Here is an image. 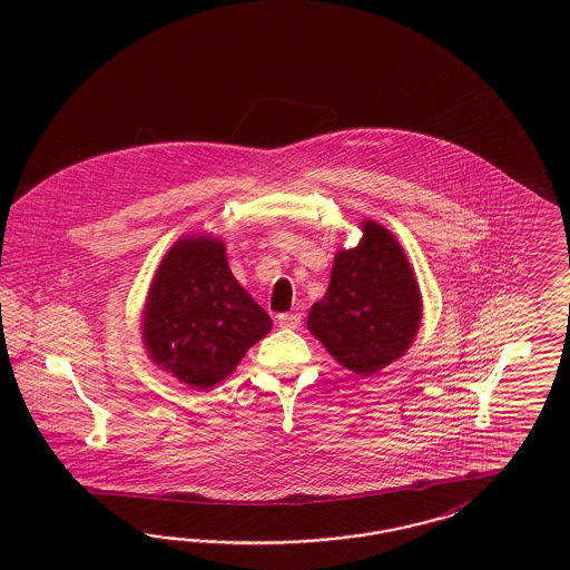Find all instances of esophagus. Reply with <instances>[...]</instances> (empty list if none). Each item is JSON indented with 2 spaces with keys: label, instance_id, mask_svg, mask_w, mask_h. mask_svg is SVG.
Returning <instances> with one entry per match:
<instances>
[{
  "label": "esophagus",
  "instance_id": "obj_1",
  "mask_svg": "<svg viewBox=\"0 0 570 570\" xmlns=\"http://www.w3.org/2000/svg\"><path fill=\"white\" fill-rule=\"evenodd\" d=\"M277 325L282 328H298L301 326V314H279Z\"/></svg>",
  "mask_w": 570,
  "mask_h": 570
}]
</instances>
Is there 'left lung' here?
Segmentation results:
<instances>
[{"label": "left lung", "instance_id": "left-lung-1", "mask_svg": "<svg viewBox=\"0 0 570 570\" xmlns=\"http://www.w3.org/2000/svg\"><path fill=\"white\" fill-rule=\"evenodd\" d=\"M361 239L340 249L325 297L307 316L309 333L342 367L372 376L412 346L423 297L404 247L374 219L358 222Z\"/></svg>", "mask_w": 570, "mask_h": 570}]
</instances>
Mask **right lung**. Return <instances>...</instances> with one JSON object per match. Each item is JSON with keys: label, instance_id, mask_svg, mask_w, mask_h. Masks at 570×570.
<instances>
[{"label": "right lung", "instance_id": "obj_1", "mask_svg": "<svg viewBox=\"0 0 570 570\" xmlns=\"http://www.w3.org/2000/svg\"><path fill=\"white\" fill-rule=\"evenodd\" d=\"M272 326L235 279L226 244L214 235H186L164 254L140 318L154 365L196 391L228 379Z\"/></svg>", "mask_w": 570, "mask_h": 570}]
</instances>
